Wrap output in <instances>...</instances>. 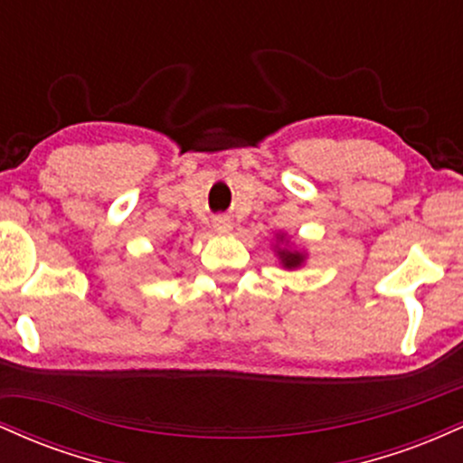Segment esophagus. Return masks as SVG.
<instances>
[{
  "label": "esophagus",
  "instance_id": "34e87169",
  "mask_svg": "<svg viewBox=\"0 0 463 463\" xmlns=\"http://www.w3.org/2000/svg\"><path fill=\"white\" fill-rule=\"evenodd\" d=\"M213 228H215L217 232H231V228H232V222L228 220V217L220 215V217H215V220H213Z\"/></svg>",
  "mask_w": 463,
  "mask_h": 463
}]
</instances>
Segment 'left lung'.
<instances>
[{"label": "left lung", "mask_w": 463, "mask_h": 463, "mask_svg": "<svg viewBox=\"0 0 463 463\" xmlns=\"http://www.w3.org/2000/svg\"><path fill=\"white\" fill-rule=\"evenodd\" d=\"M279 257L283 261L285 268H298L302 263V254L300 252H289V250H279Z\"/></svg>", "instance_id": "obj_1"}]
</instances>
